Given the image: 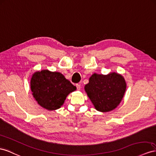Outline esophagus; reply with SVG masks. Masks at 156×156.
I'll list each match as a JSON object with an SVG mask.
<instances>
[{"label":"esophagus","instance_id":"1","mask_svg":"<svg viewBox=\"0 0 156 156\" xmlns=\"http://www.w3.org/2000/svg\"><path fill=\"white\" fill-rule=\"evenodd\" d=\"M76 88L78 90H80L81 89V86L80 84H79V83H76Z\"/></svg>","mask_w":156,"mask_h":156}]
</instances>
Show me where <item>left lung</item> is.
I'll return each mask as SVG.
<instances>
[{"instance_id": "1", "label": "left lung", "mask_w": 156, "mask_h": 156, "mask_svg": "<svg viewBox=\"0 0 156 156\" xmlns=\"http://www.w3.org/2000/svg\"><path fill=\"white\" fill-rule=\"evenodd\" d=\"M126 88L125 78L116 73L107 75L94 73L84 87L95 109L100 112H109L116 108L122 100Z\"/></svg>"}]
</instances>
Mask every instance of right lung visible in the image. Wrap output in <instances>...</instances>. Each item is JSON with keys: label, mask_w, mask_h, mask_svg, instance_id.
Here are the masks:
<instances>
[{"label": "right lung", "mask_w": 156, "mask_h": 156, "mask_svg": "<svg viewBox=\"0 0 156 156\" xmlns=\"http://www.w3.org/2000/svg\"><path fill=\"white\" fill-rule=\"evenodd\" d=\"M31 90L39 105L49 111L59 109L66 96L76 87L58 72L37 71L32 75Z\"/></svg>", "instance_id": "1"}]
</instances>
